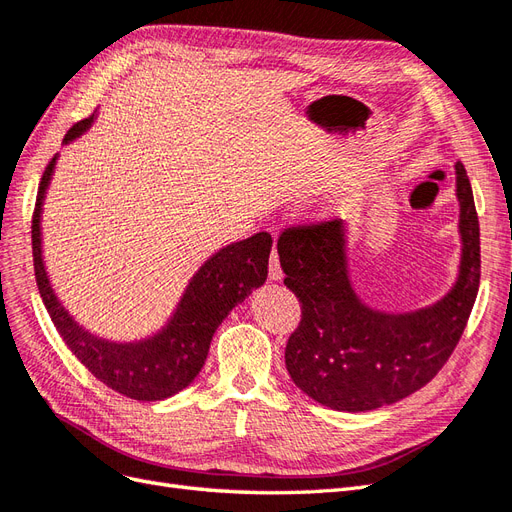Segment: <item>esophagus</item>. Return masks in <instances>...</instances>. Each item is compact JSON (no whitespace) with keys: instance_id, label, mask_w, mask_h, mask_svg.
<instances>
[{"instance_id":"34e87169","label":"esophagus","mask_w":512,"mask_h":512,"mask_svg":"<svg viewBox=\"0 0 512 512\" xmlns=\"http://www.w3.org/2000/svg\"><path fill=\"white\" fill-rule=\"evenodd\" d=\"M281 277H284V271H281V264H279V256H277V250L273 248L271 260H269V279H271V281H279Z\"/></svg>"}]
</instances>
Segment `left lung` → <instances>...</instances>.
Returning <instances> with one entry per match:
<instances>
[{"instance_id":"left-lung-1","label":"left lung","mask_w":512,"mask_h":512,"mask_svg":"<svg viewBox=\"0 0 512 512\" xmlns=\"http://www.w3.org/2000/svg\"><path fill=\"white\" fill-rule=\"evenodd\" d=\"M460 201V267L451 290L413 311H381L354 288L347 224L290 228L277 241L284 284L303 305L286 345V368L298 390L334 411L360 413L394 404L424 387L460 341L481 279L479 218L462 163H455Z\"/></svg>"}]
</instances>
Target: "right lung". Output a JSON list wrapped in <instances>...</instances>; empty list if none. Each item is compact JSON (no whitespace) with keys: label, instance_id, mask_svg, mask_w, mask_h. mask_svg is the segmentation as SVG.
I'll list each match as a JSON object with an SVG mask.
<instances>
[{"label":"right lung","instance_id":"obj_1","mask_svg":"<svg viewBox=\"0 0 512 512\" xmlns=\"http://www.w3.org/2000/svg\"><path fill=\"white\" fill-rule=\"evenodd\" d=\"M97 120V112L67 131L63 146L84 135ZM59 154L48 163L35 201L31 245L33 269L42 303L65 345L110 390L133 400H165L188 387L205 364L211 337L224 317L267 281L273 239L256 233L243 241L228 243L211 254L188 279L178 305L165 326L137 341H112L84 328L65 309L44 262L42 209L55 173Z\"/></svg>","mask_w":512,"mask_h":512}]
</instances>
